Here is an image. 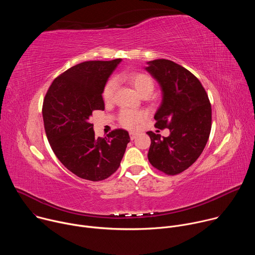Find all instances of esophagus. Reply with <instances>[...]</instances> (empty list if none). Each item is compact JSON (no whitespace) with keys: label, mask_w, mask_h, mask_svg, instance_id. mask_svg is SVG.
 Instances as JSON below:
<instances>
[{"label":"esophagus","mask_w":255,"mask_h":255,"mask_svg":"<svg viewBox=\"0 0 255 255\" xmlns=\"http://www.w3.org/2000/svg\"><path fill=\"white\" fill-rule=\"evenodd\" d=\"M137 135H138L137 133H130V139H131V140H134Z\"/></svg>","instance_id":"1"}]
</instances>
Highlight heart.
I'll return each instance as SVG.
<instances>
[{"mask_svg":"<svg viewBox=\"0 0 255 255\" xmlns=\"http://www.w3.org/2000/svg\"><path fill=\"white\" fill-rule=\"evenodd\" d=\"M118 79L124 80L129 83L139 95L142 97L149 96L154 89V81L151 76L143 71H131L128 74L119 76ZM116 90V83L114 80H109L102 92V97L105 103L112 102L114 93ZM145 115L142 112H136L131 110H122L119 114L120 124L127 129H134L144 119Z\"/></svg>","mask_w":255,"mask_h":255,"instance_id":"b5f03b06","label":"heart"}]
</instances>
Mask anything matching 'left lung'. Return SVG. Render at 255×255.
I'll list each match as a JSON object with an SVG mask.
<instances>
[{"mask_svg": "<svg viewBox=\"0 0 255 255\" xmlns=\"http://www.w3.org/2000/svg\"><path fill=\"white\" fill-rule=\"evenodd\" d=\"M146 67L160 84L162 103L154 119L168 137L148 131V160L167 175L189 168L202 154L212 127V108L207 92L191 71L171 60L155 59Z\"/></svg>", "mask_w": 255, "mask_h": 255, "instance_id": "1", "label": "left lung"}]
</instances>
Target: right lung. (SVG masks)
<instances>
[{
  "label": "right lung",
  "mask_w": 255,
  "mask_h": 255,
  "mask_svg": "<svg viewBox=\"0 0 255 255\" xmlns=\"http://www.w3.org/2000/svg\"><path fill=\"white\" fill-rule=\"evenodd\" d=\"M120 61H85L72 66L54 79L43 100L44 129L54 154L84 179L100 181L111 176L130 141L123 129L97 138L90 123L94 111L105 109L102 92Z\"/></svg>",
  "instance_id": "right-lung-1"
}]
</instances>
